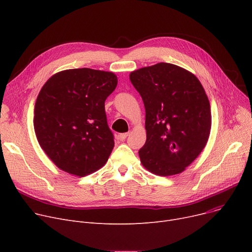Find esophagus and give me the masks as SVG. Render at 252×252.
I'll return each mask as SVG.
<instances>
[{
  "instance_id": "1",
  "label": "esophagus",
  "mask_w": 252,
  "mask_h": 252,
  "mask_svg": "<svg viewBox=\"0 0 252 252\" xmlns=\"http://www.w3.org/2000/svg\"><path fill=\"white\" fill-rule=\"evenodd\" d=\"M128 136V133H124V134H119L117 136V139L121 140V141H125L126 139V137Z\"/></svg>"
}]
</instances>
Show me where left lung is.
I'll return each instance as SVG.
<instances>
[{
    "label": "left lung",
    "mask_w": 252,
    "mask_h": 252,
    "mask_svg": "<svg viewBox=\"0 0 252 252\" xmlns=\"http://www.w3.org/2000/svg\"><path fill=\"white\" fill-rule=\"evenodd\" d=\"M146 111L143 166L168 177L181 174L204 149L211 128L210 105L201 83L178 65L160 62L129 73Z\"/></svg>",
    "instance_id": "8db88e82"
}]
</instances>
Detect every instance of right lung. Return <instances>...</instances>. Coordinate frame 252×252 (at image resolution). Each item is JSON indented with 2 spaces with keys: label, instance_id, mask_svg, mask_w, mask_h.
<instances>
[{
  "label": "right lung",
  "instance_id": "1",
  "mask_svg": "<svg viewBox=\"0 0 252 252\" xmlns=\"http://www.w3.org/2000/svg\"><path fill=\"white\" fill-rule=\"evenodd\" d=\"M117 86L110 71L66 69L38 93L33 126L39 146L63 171L85 177L107 162L114 147L105 100Z\"/></svg>",
  "mask_w": 252,
  "mask_h": 252
}]
</instances>
